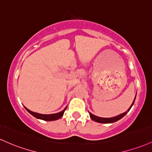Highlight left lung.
<instances>
[{
    "label": "left lung",
    "mask_w": 152,
    "mask_h": 152,
    "mask_svg": "<svg viewBox=\"0 0 152 152\" xmlns=\"http://www.w3.org/2000/svg\"><path fill=\"white\" fill-rule=\"evenodd\" d=\"M135 99H136V96H135ZM135 99L134 100H133L132 104H131V107H130L129 108H128V111L125 112V113H122V114L116 116V117H113V118H100V117H97L96 115H92L91 113H89V115H90V118H91V119L93 120V121H95V122H97V123H115L116 122V121H119L120 119H121V118H123V117H124L126 115V114L128 113V112L131 110V107L133 106V103H134V101H135Z\"/></svg>",
    "instance_id": "8db88e82"
}]
</instances>
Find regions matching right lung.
Listing matches in <instances>:
<instances>
[{
    "mask_svg": "<svg viewBox=\"0 0 152 152\" xmlns=\"http://www.w3.org/2000/svg\"><path fill=\"white\" fill-rule=\"evenodd\" d=\"M25 109L31 115H32L33 116L35 117L36 118L38 119L43 120V121H56V120L59 119L61 117L63 116V113H64L65 110H66V108H65L63 111L60 112L58 113H56V114H51V115H43V114H39V113H34V112H31L29 110H28L27 108L25 107Z\"/></svg>",
    "mask_w": 152,
    "mask_h": 152,
    "instance_id": "1",
    "label": "right lung"
}]
</instances>
